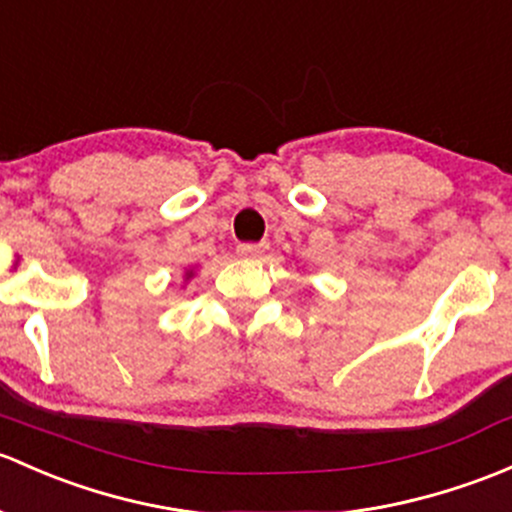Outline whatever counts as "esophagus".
<instances>
[{
	"label": "esophagus",
	"mask_w": 512,
	"mask_h": 512,
	"mask_svg": "<svg viewBox=\"0 0 512 512\" xmlns=\"http://www.w3.org/2000/svg\"><path fill=\"white\" fill-rule=\"evenodd\" d=\"M262 252H265V247L252 245V242H242V245H238V255L247 257V260H255V257H260Z\"/></svg>",
	"instance_id": "1"
}]
</instances>
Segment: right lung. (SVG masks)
<instances>
[{"instance_id": "obj_1", "label": "right lung", "mask_w": 512, "mask_h": 512, "mask_svg": "<svg viewBox=\"0 0 512 512\" xmlns=\"http://www.w3.org/2000/svg\"><path fill=\"white\" fill-rule=\"evenodd\" d=\"M193 274H196V270H191V267H188V270L184 272V284L188 282V279H193Z\"/></svg>"}]
</instances>
